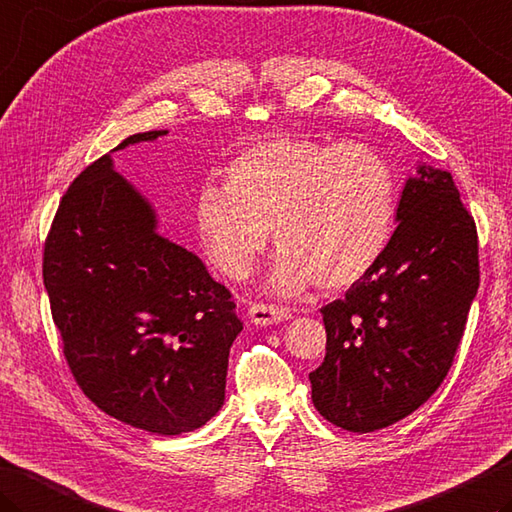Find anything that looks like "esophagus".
<instances>
[{
	"mask_svg": "<svg viewBox=\"0 0 512 512\" xmlns=\"http://www.w3.org/2000/svg\"><path fill=\"white\" fill-rule=\"evenodd\" d=\"M248 317H250V322L257 326H270V324L286 322V319L293 317V313H290V308H284V306L253 304L248 308Z\"/></svg>",
	"mask_w": 512,
	"mask_h": 512,
	"instance_id": "1",
	"label": "esophagus"
}]
</instances>
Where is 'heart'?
<instances>
[{"label":"heart","mask_w":512,"mask_h":512,"mask_svg":"<svg viewBox=\"0 0 512 512\" xmlns=\"http://www.w3.org/2000/svg\"><path fill=\"white\" fill-rule=\"evenodd\" d=\"M397 202L395 173L366 144L266 139L224 170V188L197 197V226L228 277L253 273L273 228V286L339 290L357 284L388 246Z\"/></svg>","instance_id":"heart-1"}]
</instances>
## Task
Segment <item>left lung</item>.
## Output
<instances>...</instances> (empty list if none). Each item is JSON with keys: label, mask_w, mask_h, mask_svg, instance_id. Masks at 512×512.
<instances>
[{"label": "left lung", "mask_w": 512, "mask_h": 512, "mask_svg": "<svg viewBox=\"0 0 512 512\" xmlns=\"http://www.w3.org/2000/svg\"><path fill=\"white\" fill-rule=\"evenodd\" d=\"M473 215L448 170L419 166L377 264L322 308L326 357L308 375L330 424L373 433L442 386L479 288Z\"/></svg>", "instance_id": "left-lung-1"}]
</instances>
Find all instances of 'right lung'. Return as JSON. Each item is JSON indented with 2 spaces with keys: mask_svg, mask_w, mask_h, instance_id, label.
I'll return each instance as SVG.
<instances>
[{
  "mask_svg": "<svg viewBox=\"0 0 512 512\" xmlns=\"http://www.w3.org/2000/svg\"><path fill=\"white\" fill-rule=\"evenodd\" d=\"M168 130L126 137L113 150ZM44 286L66 364L106 415L157 435L204 426L224 404L244 324L202 259L157 233V215L110 155L75 177L44 244Z\"/></svg>",
  "mask_w": 512,
  "mask_h": 512,
  "instance_id": "1",
  "label": "right lung"
}]
</instances>
